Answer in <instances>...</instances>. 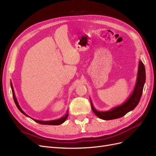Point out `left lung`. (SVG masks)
Listing matches in <instances>:
<instances>
[{
	"instance_id": "obj_1",
	"label": "left lung",
	"mask_w": 156,
	"mask_h": 156,
	"mask_svg": "<svg viewBox=\"0 0 156 156\" xmlns=\"http://www.w3.org/2000/svg\"><path fill=\"white\" fill-rule=\"evenodd\" d=\"M146 81V72L144 66L142 61L139 60L137 77L135 86L133 92L129 98L122 105L113 107L108 111H99L94 107L92 101L90 100L91 107L92 111L98 117L105 120L119 119L124 116L127 112L133 110L138 105L143 90L144 85Z\"/></svg>"
}]
</instances>
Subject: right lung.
Here are the masks:
<instances>
[{
  "instance_id": "1",
  "label": "right lung",
  "mask_w": 156,
  "mask_h": 156,
  "mask_svg": "<svg viewBox=\"0 0 156 156\" xmlns=\"http://www.w3.org/2000/svg\"><path fill=\"white\" fill-rule=\"evenodd\" d=\"M10 84H11V88H12V94H13V100H14V102H15L16 105L17 106V107L18 108V109L20 110L23 115H25V116L29 117V116H28L26 113L23 111L21 108L20 107V105H19L18 103V101L17 100V98L16 97V95H15V92H14V90H13V86H12V82L10 83ZM68 111H67L66 114L64 116L61 117L60 119H57V120H49V121H42V120H35V119H33V120H34L35 122H36L37 123H39L40 124H44V125H60L61 124L64 123V122L66 121V120L67 119V118L68 116Z\"/></svg>"
}]
</instances>
